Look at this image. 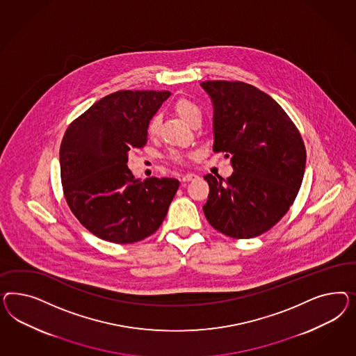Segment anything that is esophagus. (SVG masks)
Masks as SVG:
<instances>
[{
  "mask_svg": "<svg viewBox=\"0 0 356 356\" xmlns=\"http://www.w3.org/2000/svg\"><path fill=\"white\" fill-rule=\"evenodd\" d=\"M198 176L197 175H194V173H186V175H184L183 180L184 183H186V181H192V180H195Z\"/></svg>",
  "mask_w": 356,
  "mask_h": 356,
  "instance_id": "esophagus-1",
  "label": "esophagus"
}]
</instances>
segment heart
<instances>
[{"label": "heart", "mask_w": 356, "mask_h": 356, "mask_svg": "<svg viewBox=\"0 0 356 356\" xmlns=\"http://www.w3.org/2000/svg\"><path fill=\"white\" fill-rule=\"evenodd\" d=\"M173 111L175 113L183 120L184 122H186L188 125H193L194 122L197 121H201L202 120V113H201V109L197 107L194 104L192 100L186 99V97H180L173 104ZM159 125H161V119L158 116L152 118L147 125V136L150 138H154L156 134H158V130H159ZM173 159L176 161H181V155L179 154H175L173 155Z\"/></svg>", "instance_id": "heart-1"}]
</instances>
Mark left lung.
I'll use <instances>...</instances> for the list:
<instances>
[{"mask_svg":"<svg viewBox=\"0 0 356 356\" xmlns=\"http://www.w3.org/2000/svg\"><path fill=\"white\" fill-rule=\"evenodd\" d=\"M214 107L216 152L231 155L234 173L206 175L207 222L227 236L250 238L266 232L293 204L307 154L299 130L280 104L244 82L205 81Z\"/></svg>","mask_w":356,"mask_h":356,"instance_id":"left-lung-1","label":"left lung"}]
</instances>
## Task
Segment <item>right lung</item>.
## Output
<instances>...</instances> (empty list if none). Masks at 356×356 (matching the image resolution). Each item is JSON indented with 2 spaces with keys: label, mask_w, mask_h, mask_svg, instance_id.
Segmentation results:
<instances>
[{
  "label": "right lung",
  "mask_w": 356,
  "mask_h": 356,
  "mask_svg": "<svg viewBox=\"0 0 356 356\" xmlns=\"http://www.w3.org/2000/svg\"><path fill=\"white\" fill-rule=\"evenodd\" d=\"M170 91H118L100 99L65 131L60 147L66 202L90 232L116 244L154 234L179 180L134 179L129 151L147 142V125Z\"/></svg>",
  "instance_id": "add662e5"
}]
</instances>
